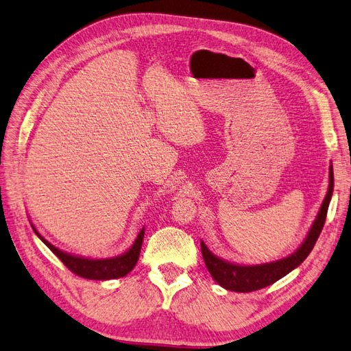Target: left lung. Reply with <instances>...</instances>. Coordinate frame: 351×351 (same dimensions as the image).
<instances>
[{
    "label": "left lung",
    "mask_w": 351,
    "mask_h": 351,
    "mask_svg": "<svg viewBox=\"0 0 351 351\" xmlns=\"http://www.w3.org/2000/svg\"><path fill=\"white\" fill-rule=\"evenodd\" d=\"M333 192V171L330 167L329 173V189L324 198L320 211L317 215V219L313 223V228L310 230L308 237L305 238L302 245L289 258H285L277 262L263 263V265H254V267H241V265H234L221 261L213 254L207 245L201 243V252L202 258L205 262V267L210 271L211 277L215 278L217 283L228 290H234V292H253V290H259L267 287L272 283H276L277 280L289 274L290 271L299 267L313 250V247L317 241V238L322 232L324 221H326L328 207L332 198Z\"/></svg>",
    "instance_id": "1"
}]
</instances>
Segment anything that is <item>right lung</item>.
Masks as SVG:
<instances>
[{"label": "right lung", "instance_id": "add662e5", "mask_svg": "<svg viewBox=\"0 0 351 351\" xmlns=\"http://www.w3.org/2000/svg\"><path fill=\"white\" fill-rule=\"evenodd\" d=\"M36 234L40 237V240L45 243L49 249L58 256L59 259H61V262L65 265V267L71 272H74L75 276H79L82 278H89V280H110V278L123 277L128 274V272L134 269L136 261H138L140 250H141V244H143V238H144V228L141 229L138 237H136L134 245L125 254L119 256V258H113V259H97V261L77 258V256L64 253L61 250H58L56 247H53L49 241H46L45 238H43L37 232V230H36Z\"/></svg>", "mask_w": 351, "mask_h": 351}]
</instances>
